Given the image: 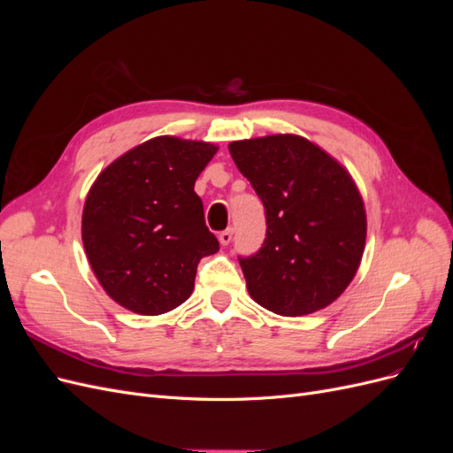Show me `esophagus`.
<instances>
[{
	"label": "esophagus",
	"mask_w": 453,
	"mask_h": 453,
	"mask_svg": "<svg viewBox=\"0 0 453 453\" xmlns=\"http://www.w3.org/2000/svg\"><path fill=\"white\" fill-rule=\"evenodd\" d=\"M232 238H234V230L232 228H226L221 232V234H219V242H221L223 245H228L232 242Z\"/></svg>",
	"instance_id": "esophagus-1"
}]
</instances>
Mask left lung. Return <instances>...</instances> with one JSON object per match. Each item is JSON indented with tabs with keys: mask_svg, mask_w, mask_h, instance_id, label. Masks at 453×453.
<instances>
[{
	"mask_svg": "<svg viewBox=\"0 0 453 453\" xmlns=\"http://www.w3.org/2000/svg\"><path fill=\"white\" fill-rule=\"evenodd\" d=\"M228 150L266 215L263 248L238 257L251 298L287 318L334 303L359 268L366 238L351 175L293 134L232 142Z\"/></svg>",
	"mask_w": 453,
	"mask_h": 453,
	"instance_id": "8db88e82",
	"label": "left lung"
}]
</instances>
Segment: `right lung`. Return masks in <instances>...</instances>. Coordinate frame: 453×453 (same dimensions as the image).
<instances>
[{
    "instance_id": "right-lung-1",
    "label": "right lung",
    "mask_w": 453,
    "mask_h": 453,
    "mask_svg": "<svg viewBox=\"0 0 453 453\" xmlns=\"http://www.w3.org/2000/svg\"><path fill=\"white\" fill-rule=\"evenodd\" d=\"M217 147L160 135L117 158L94 181L83 210L88 263L115 303L166 313L190 296L202 257L219 251L195 193Z\"/></svg>"
}]
</instances>
